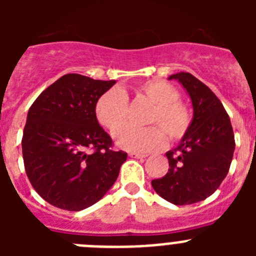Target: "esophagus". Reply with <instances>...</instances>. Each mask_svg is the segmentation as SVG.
Here are the masks:
<instances>
[{
  "label": "esophagus",
  "mask_w": 256,
  "mask_h": 256,
  "mask_svg": "<svg viewBox=\"0 0 256 256\" xmlns=\"http://www.w3.org/2000/svg\"><path fill=\"white\" fill-rule=\"evenodd\" d=\"M130 158H134V159H144V158H146L144 154H140V152H130Z\"/></svg>",
  "instance_id": "obj_1"
}]
</instances>
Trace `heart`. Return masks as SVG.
I'll return each instance as SVG.
<instances>
[{
  "instance_id": "heart-1",
  "label": "heart",
  "mask_w": 256,
  "mask_h": 256,
  "mask_svg": "<svg viewBox=\"0 0 256 256\" xmlns=\"http://www.w3.org/2000/svg\"><path fill=\"white\" fill-rule=\"evenodd\" d=\"M137 97L146 98L152 104L148 112L146 123L154 126L146 128L126 126L118 129L126 120L128 115V97L123 90L112 87L100 94L94 102V116L97 122L114 133V138L119 148L130 151L160 150L164 148L168 134L170 141H180L191 128L192 114L188 106L182 102L180 92L173 84L151 79L133 88Z\"/></svg>"
}]
</instances>
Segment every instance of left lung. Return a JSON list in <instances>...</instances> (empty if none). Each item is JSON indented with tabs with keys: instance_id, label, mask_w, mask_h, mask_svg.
Masks as SVG:
<instances>
[{
	"instance_id": "obj_1",
	"label": "left lung",
	"mask_w": 256,
	"mask_h": 256,
	"mask_svg": "<svg viewBox=\"0 0 256 256\" xmlns=\"http://www.w3.org/2000/svg\"><path fill=\"white\" fill-rule=\"evenodd\" d=\"M169 79H178L187 90L194 119L180 146L166 152L168 173L151 184L172 204H195L212 195L227 176L234 151V130L224 106L208 86L184 72Z\"/></svg>"
}]
</instances>
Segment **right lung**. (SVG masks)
<instances>
[{"label":"right lung","instance_id":"add662e5","mask_svg":"<svg viewBox=\"0 0 256 256\" xmlns=\"http://www.w3.org/2000/svg\"><path fill=\"white\" fill-rule=\"evenodd\" d=\"M115 80L65 74L32 104L22 159L32 186L48 204L78 212L100 200L119 176L126 152L94 116V102Z\"/></svg>","mask_w":256,"mask_h":256}]
</instances>
